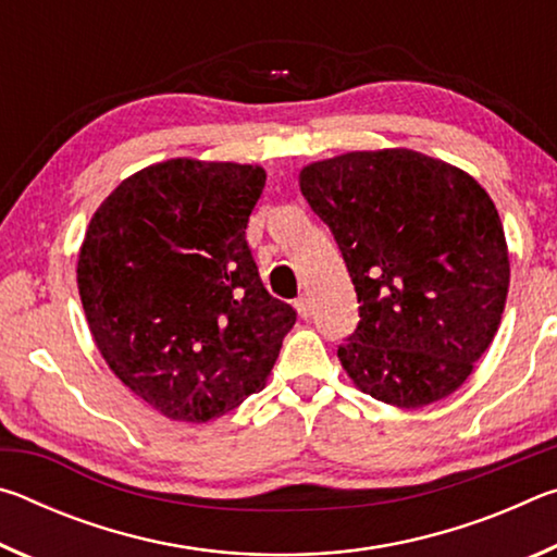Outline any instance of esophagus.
Segmentation results:
<instances>
[{"label": "esophagus", "instance_id": "34e87169", "mask_svg": "<svg viewBox=\"0 0 557 557\" xmlns=\"http://www.w3.org/2000/svg\"><path fill=\"white\" fill-rule=\"evenodd\" d=\"M295 307H297V312H299V317H301V319H307L309 314H312V307H309V299H307V295L297 297V299H295Z\"/></svg>", "mask_w": 557, "mask_h": 557}]
</instances>
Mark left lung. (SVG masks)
I'll return each mask as SVG.
<instances>
[{"label":"left lung","instance_id":"obj_1","mask_svg":"<svg viewBox=\"0 0 557 557\" xmlns=\"http://www.w3.org/2000/svg\"><path fill=\"white\" fill-rule=\"evenodd\" d=\"M299 188L356 287L338 361L371 398L420 408L455 393L494 342L508 250L474 178L412 149L348 152L301 169Z\"/></svg>","mask_w":557,"mask_h":557}]
</instances>
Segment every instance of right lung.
<instances>
[{
  "label": "right lung",
  "instance_id": "obj_1",
  "mask_svg": "<svg viewBox=\"0 0 557 557\" xmlns=\"http://www.w3.org/2000/svg\"><path fill=\"white\" fill-rule=\"evenodd\" d=\"M265 169L169 159L92 215L78 292L112 373L169 420L206 422L258 393L297 322L260 280L245 228Z\"/></svg>",
  "mask_w": 557,
  "mask_h": 557
}]
</instances>
